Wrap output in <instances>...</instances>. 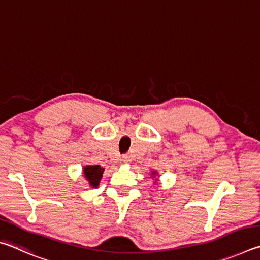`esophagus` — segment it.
<instances>
[{
    "label": "esophagus",
    "instance_id": "esophagus-1",
    "mask_svg": "<svg viewBox=\"0 0 260 260\" xmlns=\"http://www.w3.org/2000/svg\"><path fill=\"white\" fill-rule=\"evenodd\" d=\"M131 159H129V156L128 155H124L121 157V161L122 162H128Z\"/></svg>",
    "mask_w": 260,
    "mask_h": 260
}]
</instances>
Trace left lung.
Wrapping results in <instances>:
<instances>
[{
  "instance_id": "left-lung-1",
  "label": "left lung",
  "mask_w": 260,
  "mask_h": 260,
  "mask_svg": "<svg viewBox=\"0 0 260 260\" xmlns=\"http://www.w3.org/2000/svg\"><path fill=\"white\" fill-rule=\"evenodd\" d=\"M152 175H153V173H152Z\"/></svg>"
}]
</instances>
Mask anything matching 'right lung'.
I'll list each match as a JSON object with an SVG mask.
<instances>
[{"instance_id": "right-lung-1", "label": "right lung", "mask_w": 260, "mask_h": 260, "mask_svg": "<svg viewBox=\"0 0 260 260\" xmlns=\"http://www.w3.org/2000/svg\"><path fill=\"white\" fill-rule=\"evenodd\" d=\"M104 169L101 167L100 165H89L86 166L83 169V174H85V178L88 180V182L91 187L96 188L99 186L101 179L103 177Z\"/></svg>"}]
</instances>
